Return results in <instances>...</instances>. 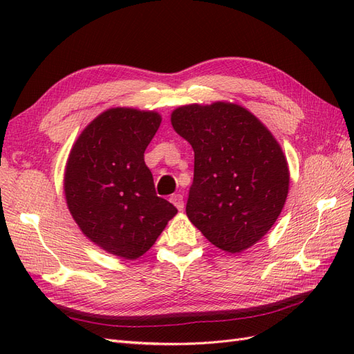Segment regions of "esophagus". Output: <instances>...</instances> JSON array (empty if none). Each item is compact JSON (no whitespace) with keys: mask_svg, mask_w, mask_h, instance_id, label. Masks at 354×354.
<instances>
[{"mask_svg":"<svg viewBox=\"0 0 354 354\" xmlns=\"http://www.w3.org/2000/svg\"><path fill=\"white\" fill-rule=\"evenodd\" d=\"M169 201L174 203V207H177V209L178 211H181L185 208V201H183V195H180V194H176V195H173L169 198Z\"/></svg>","mask_w":354,"mask_h":354,"instance_id":"1","label":"esophagus"}]
</instances>
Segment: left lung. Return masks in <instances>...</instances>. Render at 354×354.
I'll list each match as a JSON object with an SVG mask.
<instances>
[{
    "label": "left lung",
    "instance_id": "obj_1",
    "mask_svg": "<svg viewBox=\"0 0 354 354\" xmlns=\"http://www.w3.org/2000/svg\"><path fill=\"white\" fill-rule=\"evenodd\" d=\"M171 124L195 152L189 220L221 251L248 250L272 229L285 205L289 168L281 145L236 103L180 106Z\"/></svg>",
    "mask_w": 354,
    "mask_h": 354
}]
</instances>
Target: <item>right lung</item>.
Wrapping results in <instances>:
<instances>
[{
  "label": "right lung",
  "instance_id": "right-lung-1",
  "mask_svg": "<svg viewBox=\"0 0 354 354\" xmlns=\"http://www.w3.org/2000/svg\"><path fill=\"white\" fill-rule=\"evenodd\" d=\"M162 118L155 111L112 108L84 128L65 168L72 218L100 250L136 260L152 248L177 208L156 196L145 151Z\"/></svg>",
  "mask_w": 354,
  "mask_h": 354
}]
</instances>
